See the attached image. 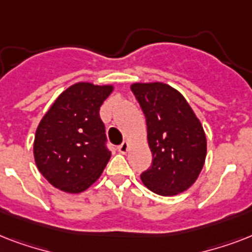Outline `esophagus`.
Returning <instances> with one entry per match:
<instances>
[{
	"label": "esophagus",
	"mask_w": 252,
	"mask_h": 252,
	"mask_svg": "<svg viewBox=\"0 0 252 252\" xmlns=\"http://www.w3.org/2000/svg\"><path fill=\"white\" fill-rule=\"evenodd\" d=\"M118 150L122 154H126L128 150H129V144L128 142H123L122 145L118 146Z\"/></svg>",
	"instance_id": "34e87169"
}]
</instances>
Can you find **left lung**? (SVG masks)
Returning <instances> with one entry per match:
<instances>
[{"mask_svg": "<svg viewBox=\"0 0 252 252\" xmlns=\"http://www.w3.org/2000/svg\"><path fill=\"white\" fill-rule=\"evenodd\" d=\"M130 90L146 118L153 163L142 183L161 196L187 191L199 178L207 157V136L183 95L163 82H134Z\"/></svg>", "mask_w": 252, "mask_h": 252, "instance_id": "left-lung-1", "label": "left lung"}]
</instances>
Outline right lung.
Returning <instances> with one entry per match:
<instances>
[{"instance_id": "obj_1", "label": "right lung", "mask_w": 252, "mask_h": 252, "mask_svg": "<svg viewBox=\"0 0 252 252\" xmlns=\"http://www.w3.org/2000/svg\"><path fill=\"white\" fill-rule=\"evenodd\" d=\"M114 85L77 82L64 90L41 118L33 140L37 170L53 187L86 191L102 175L111 153L99 110Z\"/></svg>"}]
</instances>
